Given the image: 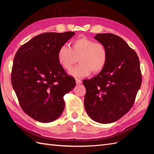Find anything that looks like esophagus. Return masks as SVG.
<instances>
[{
    "label": "esophagus",
    "mask_w": 154,
    "mask_h": 154,
    "mask_svg": "<svg viewBox=\"0 0 154 154\" xmlns=\"http://www.w3.org/2000/svg\"><path fill=\"white\" fill-rule=\"evenodd\" d=\"M75 81H76V83L77 84H81V83H82V81H81L79 79H75Z\"/></svg>",
    "instance_id": "34e87169"
}]
</instances>
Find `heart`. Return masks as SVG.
Returning <instances> with one entry per match:
<instances>
[{
	"label": "heart",
	"mask_w": 154,
	"mask_h": 154,
	"mask_svg": "<svg viewBox=\"0 0 154 154\" xmlns=\"http://www.w3.org/2000/svg\"><path fill=\"white\" fill-rule=\"evenodd\" d=\"M108 50L104 44L85 37L79 38L72 43L71 48L63 44L59 48L57 57L60 64L69 70L78 61L81 63L72 69L69 73L77 78L89 75L92 71L99 73L107 63Z\"/></svg>",
	"instance_id": "heart-1"
}]
</instances>
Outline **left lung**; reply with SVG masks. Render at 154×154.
<instances>
[{
  "mask_svg": "<svg viewBox=\"0 0 154 154\" xmlns=\"http://www.w3.org/2000/svg\"><path fill=\"white\" fill-rule=\"evenodd\" d=\"M94 38L105 45L109 55L103 69L83 81L84 105L91 119L109 124L126 114L134 103L142 84L140 61L136 51L118 35L97 34Z\"/></svg>",
  "mask_w": 154,
  "mask_h": 154,
  "instance_id": "1",
  "label": "left lung"
}]
</instances>
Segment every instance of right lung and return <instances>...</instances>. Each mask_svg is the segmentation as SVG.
Returning a JSON list of instances; mask_svg holds the SVG:
<instances>
[{"instance_id": "right-lung-1", "label": "right lung", "mask_w": 154, "mask_h": 154, "mask_svg": "<svg viewBox=\"0 0 154 154\" xmlns=\"http://www.w3.org/2000/svg\"><path fill=\"white\" fill-rule=\"evenodd\" d=\"M74 32H48L22 45L13 61L11 83L22 110L40 122H53L65 109L63 96L75 87L57 60V51Z\"/></svg>"}]
</instances>
